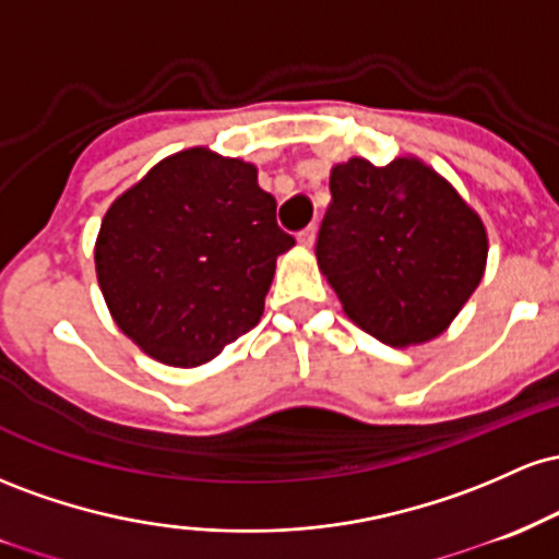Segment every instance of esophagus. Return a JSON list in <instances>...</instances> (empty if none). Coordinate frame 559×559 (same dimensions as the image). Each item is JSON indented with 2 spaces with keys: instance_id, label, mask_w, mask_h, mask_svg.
Instances as JSON below:
<instances>
[{
  "instance_id": "esophagus-1",
  "label": "esophagus",
  "mask_w": 559,
  "mask_h": 559,
  "mask_svg": "<svg viewBox=\"0 0 559 559\" xmlns=\"http://www.w3.org/2000/svg\"><path fill=\"white\" fill-rule=\"evenodd\" d=\"M313 240H317V227H313V224H309V227L298 231V242H300V246L311 248V246H313Z\"/></svg>"
}]
</instances>
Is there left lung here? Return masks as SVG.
<instances>
[{
	"label": "left lung",
	"mask_w": 559,
	"mask_h": 559,
	"mask_svg": "<svg viewBox=\"0 0 559 559\" xmlns=\"http://www.w3.org/2000/svg\"><path fill=\"white\" fill-rule=\"evenodd\" d=\"M330 192L317 261L348 317L388 346L441 335L486 269L480 218L415 158H350L332 168Z\"/></svg>",
	"instance_id": "obj_1"
}]
</instances>
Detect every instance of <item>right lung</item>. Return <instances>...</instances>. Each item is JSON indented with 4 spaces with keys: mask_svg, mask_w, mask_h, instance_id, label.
Here are the masks:
<instances>
[{
    "mask_svg": "<svg viewBox=\"0 0 559 559\" xmlns=\"http://www.w3.org/2000/svg\"><path fill=\"white\" fill-rule=\"evenodd\" d=\"M293 246L255 166L192 147L110 205L94 263L118 328L158 361L198 367L259 324Z\"/></svg>",
    "mask_w": 559,
    "mask_h": 559,
    "instance_id": "1",
    "label": "right lung"
}]
</instances>
